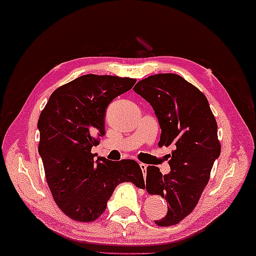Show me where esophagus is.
Segmentation results:
<instances>
[{
  "mask_svg": "<svg viewBox=\"0 0 256 256\" xmlns=\"http://www.w3.org/2000/svg\"><path fill=\"white\" fill-rule=\"evenodd\" d=\"M140 169H142V172H143V175L145 176V175H146V164H143V162H140Z\"/></svg>",
  "mask_w": 256,
  "mask_h": 256,
  "instance_id": "esophagus-1",
  "label": "esophagus"
}]
</instances>
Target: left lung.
<instances>
[{
  "mask_svg": "<svg viewBox=\"0 0 256 256\" xmlns=\"http://www.w3.org/2000/svg\"><path fill=\"white\" fill-rule=\"evenodd\" d=\"M134 92L150 103L161 128L159 146L172 145L170 172L146 168V190L167 200L156 224H178L194 210L221 153L218 124L206 96L178 74H156L137 82Z\"/></svg>",
  "mask_w": 256,
  "mask_h": 256,
  "instance_id": "left-lung-1",
  "label": "left lung"
}]
</instances>
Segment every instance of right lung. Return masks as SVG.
I'll use <instances>...</instances> for the list:
<instances>
[{"label": "right lung", "mask_w": 256, "mask_h": 256, "mask_svg": "<svg viewBox=\"0 0 256 256\" xmlns=\"http://www.w3.org/2000/svg\"><path fill=\"white\" fill-rule=\"evenodd\" d=\"M135 82L129 78L82 76L54 90L38 118V154L46 182L58 207L74 221L100 218L120 183L145 188L135 160L111 161L92 153L98 137L105 135L108 104Z\"/></svg>", "instance_id": "1"}]
</instances>
